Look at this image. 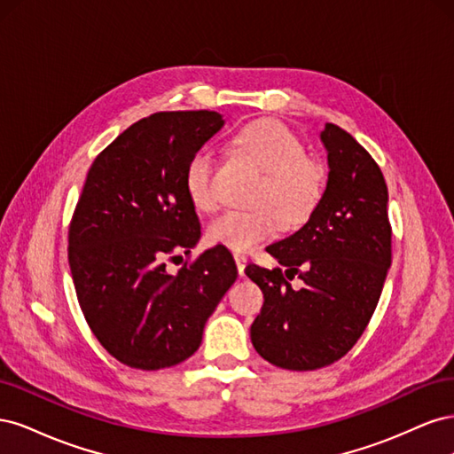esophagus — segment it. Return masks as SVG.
<instances>
[{
  "mask_svg": "<svg viewBox=\"0 0 454 454\" xmlns=\"http://www.w3.org/2000/svg\"><path fill=\"white\" fill-rule=\"evenodd\" d=\"M232 257H235V263H237L239 274H240V277H244V269H246V263H248V257H246V255L240 254V252H235V254H232Z\"/></svg>",
  "mask_w": 454,
  "mask_h": 454,
  "instance_id": "1",
  "label": "esophagus"
}]
</instances>
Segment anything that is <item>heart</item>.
<instances>
[{"label":"heart","instance_id":"heart-1","mask_svg":"<svg viewBox=\"0 0 454 454\" xmlns=\"http://www.w3.org/2000/svg\"><path fill=\"white\" fill-rule=\"evenodd\" d=\"M235 153L263 172L250 210H227L208 225V240L229 250H250L272 237L278 222L295 227L307 222L324 197L325 172L307 155L305 145L284 122L254 121L231 138ZM217 160L208 147L197 149L187 160L184 184L189 200L200 212H214L222 195L215 184Z\"/></svg>","mask_w":454,"mask_h":454}]
</instances>
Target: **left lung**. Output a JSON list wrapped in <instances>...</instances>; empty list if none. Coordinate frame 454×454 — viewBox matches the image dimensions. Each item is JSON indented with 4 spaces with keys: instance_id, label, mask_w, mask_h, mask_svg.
Here are the masks:
<instances>
[{
    "instance_id": "8db88e82",
    "label": "left lung",
    "mask_w": 454,
    "mask_h": 454,
    "mask_svg": "<svg viewBox=\"0 0 454 454\" xmlns=\"http://www.w3.org/2000/svg\"><path fill=\"white\" fill-rule=\"evenodd\" d=\"M320 138L329 174L318 208L294 235L267 246L286 270L246 267L265 297L250 329L254 348L292 371L325 367L356 345L392 263L388 189L379 164L333 122ZM295 276L304 280L301 291L289 284Z\"/></svg>"
}]
</instances>
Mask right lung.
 <instances>
[{"instance_id": "obj_1", "label": "right lung", "mask_w": 454, "mask_h": 454, "mask_svg": "<svg viewBox=\"0 0 454 454\" xmlns=\"http://www.w3.org/2000/svg\"><path fill=\"white\" fill-rule=\"evenodd\" d=\"M215 112H159L94 159L67 232L79 307L100 345L134 369L172 367L200 347L204 324L237 280L225 246L185 261L200 223L184 174L223 127Z\"/></svg>"}]
</instances>
